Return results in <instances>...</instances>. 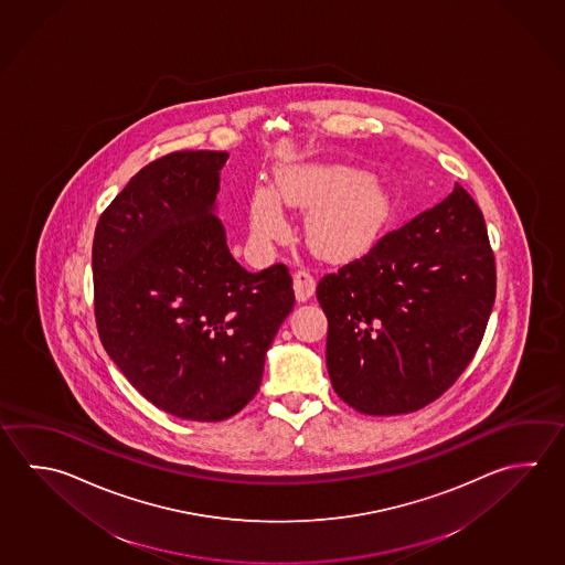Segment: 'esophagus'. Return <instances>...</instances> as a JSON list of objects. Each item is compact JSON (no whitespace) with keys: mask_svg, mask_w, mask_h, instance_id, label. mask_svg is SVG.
Wrapping results in <instances>:
<instances>
[{"mask_svg":"<svg viewBox=\"0 0 565 565\" xmlns=\"http://www.w3.org/2000/svg\"><path fill=\"white\" fill-rule=\"evenodd\" d=\"M317 288V278L310 273V268H298L295 273V295L298 302H305L315 295Z\"/></svg>","mask_w":565,"mask_h":565,"instance_id":"1","label":"esophagus"}]
</instances>
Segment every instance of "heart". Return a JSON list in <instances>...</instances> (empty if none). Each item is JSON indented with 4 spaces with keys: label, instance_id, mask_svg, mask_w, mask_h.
I'll use <instances>...</instances> for the list:
<instances>
[{
    "label": "heart",
    "instance_id": "obj_1",
    "mask_svg": "<svg viewBox=\"0 0 565 565\" xmlns=\"http://www.w3.org/2000/svg\"><path fill=\"white\" fill-rule=\"evenodd\" d=\"M275 186L277 193L257 186L250 199V228L260 245L288 235L280 201L297 209L318 206L308 216V243L330 258L369 246L391 211L384 189L369 173L347 164H288L278 169Z\"/></svg>",
    "mask_w": 565,
    "mask_h": 565
}]
</instances>
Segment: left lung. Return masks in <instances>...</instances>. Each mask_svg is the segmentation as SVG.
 <instances>
[{
  "instance_id": "obj_1",
  "label": "left lung",
  "mask_w": 565,
  "mask_h": 565,
  "mask_svg": "<svg viewBox=\"0 0 565 565\" xmlns=\"http://www.w3.org/2000/svg\"><path fill=\"white\" fill-rule=\"evenodd\" d=\"M332 388L370 416L440 398L472 362L495 300V258L462 185L320 278Z\"/></svg>"
}]
</instances>
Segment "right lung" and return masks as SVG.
<instances>
[{"mask_svg":"<svg viewBox=\"0 0 565 565\" xmlns=\"http://www.w3.org/2000/svg\"><path fill=\"white\" fill-rule=\"evenodd\" d=\"M223 151L145 164L93 236V305L103 349L177 418L221 422L255 398L265 356L295 307L278 263L248 273L213 215Z\"/></svg>","mask_w":565,"mask_h":565,"instance_id":"right-lung-1","label":"right lung"}]
</instances>
